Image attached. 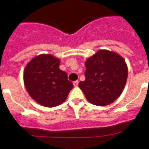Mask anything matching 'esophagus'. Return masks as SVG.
<instances>
[{
    "mask_svg": "<svg viewBox=\"0 0 149 149\" xmlns=\"http://www.w3.org/2000/svg\"><path fill=\"white\" fill-rule=\"evenodd\" d=\"M73 84V86H74L75 87H76L78 86V85H79V81H75Z\"/></svg>",
    "mask_w": 149,
    "mask_h": 149,
    "instance_id": "1",
    "label": "esophagus"
}]
</instances>
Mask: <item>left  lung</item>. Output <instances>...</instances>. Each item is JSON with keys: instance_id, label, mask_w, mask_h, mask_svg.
<instances>
[{"instance_id": "1", "label": "left lung", "mask_w": 149, "mask_h": 149, "mask_svg": "<svg viewBox=\"0 0 149 149\" xmlns=\"http://www.w3.org/2000/svg\"><path fill=\"white\" fill-rule=\"evenodd\" d=\"M86 79L79 84L86 100L97 106L110 104L120 96L127 79L124 58L107 49L98 50L86 61Z\"/></svg>"}]
</instances>
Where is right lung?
Wrapping results in <instances>:
<instances>
[{
    "mask_svg": "<svg viewBox=\"0 0 149 149\" xmlns=\"http://www.w3.org/2000/svg\"><path fill=\"white\" fill-rule=\"evenodd\" d=\"M61 61L50 54L34 57L25 66L24 83L30 97L47 107L65 101L73 85L67 73L59 68Z\"/></svg>",
    "mask_w": 149,
    "mask_h": 149,
    "instance_id": "add662e5",
    "label": "right lung"
}]
</instances>
